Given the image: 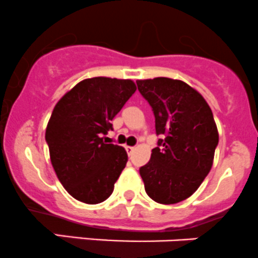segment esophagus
I'll use <instances>...</instances> for the list:
<instances>
[{"label": "esophagus", "mask_w": 258, "mask_h": 258, "mask_svg": "<svg viewBox=\"0 0 258 258\" xmlns=\"http://www.w3.org/2000/svg\"><path fill=\"white\" fill-rule=\"evenodd\" d=\"M125 150H126V153H128V155H130V154L135 150V148L134 147H125Z\"/></svg>", "instance_id": "34e87169"}]
</instances>
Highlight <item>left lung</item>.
Here are the masks:
<instances>
[{
  "mask_svg": "<svg viewBox=\"0 0 258 258\" xmlns=\"http://www.w3.org/2000/svg\"><path fill=\"white\" fill-rule=\"evenodd\" d=\"M155 116L158 147L139 169L149 198L164 205L190 198L211 170L219 132L203 95L177 79L137 81Z\"/></svg>",
  "mask_w": 258,
  "mask_h": 258,
  "instance_id": "obj_1",
  "label": "left lung"
}]
</instances>
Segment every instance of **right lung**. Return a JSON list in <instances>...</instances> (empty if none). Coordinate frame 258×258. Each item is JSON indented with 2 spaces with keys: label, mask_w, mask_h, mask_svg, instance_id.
<instances>
[{
  "label": "right lung",
  "mask_w": 258,
  "mask_h": 258,
  "mask_svg": "<svg viewBox=\"0 0 258 258\" xmlns=\"http://www.w3.org/2000/svg\"><path fill=\"white\" fill-rule=\"evenodd\" d=\"M137 90L130 79L94 77L66 93L46 129L50 163L63 187L78 201L103 203L128 161L123 147L105 144L110 120Z\"/></svg>",
  "instance_id": "1"
}]
</instances>
